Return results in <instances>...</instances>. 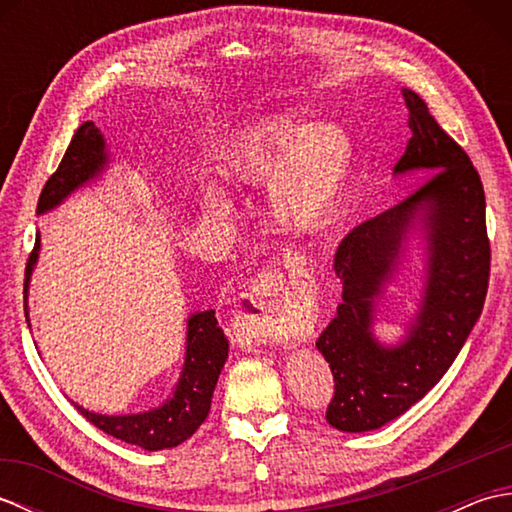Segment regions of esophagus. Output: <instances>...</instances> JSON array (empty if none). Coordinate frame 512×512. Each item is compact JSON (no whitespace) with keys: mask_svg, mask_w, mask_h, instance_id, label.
<instances>
[{"mask_svg":"<svg viewBox=\"0 0 512 512\" xmlns=\"http://www.w3.org/2000/svg\"><path fill=\"white\" fill-rule=\"evenodd\" d=\"M284 266L290 275L308 277L306 259L299 255L297 250H286L284 253ZM281 290V281L273 273H262L250 281L244 297L237 303V319H242L246 328L253 332L257 339L273 341L281 345H292L297 341L295 325L279 319L273 312V297Z\"/></svg>","mask_w":512,"mask_h":512,"instance_id":"esophagus-1","label":"esophagus"}]
</instances>
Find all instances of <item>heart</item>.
<instances>
[{"instance_id":"obj_1","label":"heart","mask_w":512,"mask_h":512,"mask_svg":"<svg viewBox=\"0 0 512 512\" xmlns=\"http://www.w3.org/2000/svg\"><path fill=\"white\" fill-rule=\"evenodd\" d=\"M224 171L250 187L268 184V206L290 231H312L336 211L356 165L352 136L339 123L306 125L292 116H273L220 151ZM211 215H231L233 198L222 182L200 189Z\"/></svg>"}]
</instances>
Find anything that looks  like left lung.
<instances>
[{"label":"left lung","mask_w":512,"mask_h":512,"mask_svg":"<svg viewBox=\"0 0 512 512\" xmlns=\"http://www.w3.org/2000/svg\"><path fill=\"white\" fill-rule=\"evenodd\" d=\"M402 99L411 138L394 176L424 171L431 178L394 209L347 233L334 257L343 301L317 341L334 376L325 420L345 433L385 427L427 396L469 339L488 290L491 246L482 180L427 103L407 88ZM416 230L425 244L423 297L403 339L385 346L373 334L377 301Z\"/></svg>","instance_id":"8db88e82"}]
</instances>
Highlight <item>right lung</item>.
Segmentation results:
<instances>
[{
    "instance_id": "right-lung-1",
    "label": "right lung",
    "mask_w": 512,
    "mask_h": 512,
    "mask_svg": "<svg viewBox=\"0 0 512 512\" xmlns=\"http://www.w3.org/2000/svg\"><path fill=\"white\" fill-rule=\"evenodd\" d=\"M107 167H110V154H107L101 129L92 121L83 123L72 136V143L68 151H65L59 169L52 173L46 187H43L37 204V215L57 209L74 191L99 180ZM39 248L41 235L37 233L35 248H32L28 257L24 281L26 321H30L28 288L32 270H35L39 259ZM226 358L228 341L220 325H217L215 310L193 312L187 319V352H184V365L178 385L173 387V394L160 407L140 413H125V416H107V413L88 411L76 405V402L74 407L94 427L105 431L107 436H114L127 444H136V447L145 451L173 449L184 440H189L206 420V416H209L213 391Z\"/></svg>"
}]
</instances>
